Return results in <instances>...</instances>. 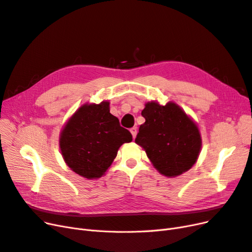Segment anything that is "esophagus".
Wrapping results in <instances>:
<instances>
[{"label": "esophagus", "instance_id": "34e87169", "mask_svg": "<svg viewBox=\"0 0 252 252\" xmlns=\"http://www.w3.org/2000/svg\"><path fill=\"white\" fill-rule=\"evenodd\" d=\"M130 132H131V134H132V138L135 139V135H136V133H138V128H136V127H132V128L130 129Z\"/></svg>", "mask_w": 252, "mask_h": 252}]
</instances>
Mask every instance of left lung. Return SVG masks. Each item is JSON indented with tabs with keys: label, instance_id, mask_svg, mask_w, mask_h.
<instances>
[{
	"label": "left lung",
	"instance_id": "1",
	"mask_svg": "<svg viewBox=\"0 0 252 252\" xmlns=\"http://www.w3.org/2000/svg\"><path fill=\"white\" fill-rule=\"evenodd\" d=\"M142 116L145 123L140 126L135 143L146 151L155 168L168 178L191 168L200 155L202 139L185 111L173 102L165 106L148 102Z\"/></svg>",
	"mask_w": 252,
	"mask_h": 252
}]
</instances>
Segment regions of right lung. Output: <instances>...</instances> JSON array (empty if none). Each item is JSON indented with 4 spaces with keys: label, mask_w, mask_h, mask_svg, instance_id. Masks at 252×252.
Returning <instances> with one entry per match:
<instances>
[{
    "label": "right lung",
    "mask_w": 252,
    "mask_h": 252,
    "mask_svg": "<svg viewBox=\"0 0 252 252\" xmlns=\"http://www.w3.org/2000/svg\"><path fill=\"white\" fill-rule=\"evenodd\" d=\"M132 135L112 116L109 102L85 104L68 120L60 134L65 163L83 178L98 179L109 168L124 143Z\"/></svg>",
    "instance_id": "obj_1"
}]
</instances>
